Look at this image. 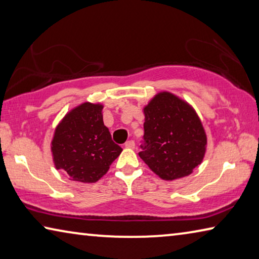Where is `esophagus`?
I'll return each instance as SVG.
<instances>
[{
    "label": "esophagus",
    "instance_id": "34e87169",
    "mask_svg": "<svg viewBox=\"0 0 259 259\" xmlns=\"http://www.w3.org/2000/svg\"><path fill=\"white\" fill-rule=\"evenodd\" d=\"M125 148H134L135 147V142L134 140H128V142L125 143Z\"/></svg>",
    "mask_w": 259,
    "mask_h": 259
}]
</instances>
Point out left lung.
<instances>
[{
	"label": "left lung",
	"mask_w": 259,
	"mask_h": 259,
	"mask_svg": "<svg viewBox=\"0 0 259 259\" xmlns=\"http://www.w3.org/2000/svg\"><path fill=\"white\" fill-rule=\"evenodd\" d=\"M142 159L163 181L186 177L201 164L207 135L190 104L168 91L156 94L144 107Z\"/></svg>",
	"instance_id": "1"
}]
</instances>
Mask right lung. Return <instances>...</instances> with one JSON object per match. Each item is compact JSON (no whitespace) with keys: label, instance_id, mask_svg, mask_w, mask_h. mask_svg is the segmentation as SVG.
<instances>
[{"label":"right lung","instance_id":"right-lung-1","mask_svg":"<svg viewBox=\"0 0 259 259\" xmlns=\"http://www.w3.org/2000/svg\"><path fill=\"white\" fill-rule=\"evenodd\" d=\"M104 106L82 103L71 109L55 129L51 140L52 160L57 170L69 181L96 183L108 171L122 148L112 140L103 121Z\"/></svg>","mask_w":259,"mask_h":259}]
</instances>
